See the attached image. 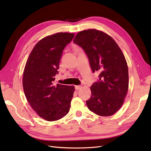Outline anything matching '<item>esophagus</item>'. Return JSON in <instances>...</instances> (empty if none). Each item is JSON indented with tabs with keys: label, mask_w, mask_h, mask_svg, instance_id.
<instances>
[{
	"label": "esophagus",
	"mask_w": 151,
	"mask_h": 151,
	"mask_svg": "<svg viewBox=\"0 0 151 151\" xmlns=\"http://www.w3.org/2000/svg\"><path fill=\"white\" fill-rule=\"evenodd\" d=\"M81 88H82V86H75V89H76V90H77V91L79 90L80 89H81Z\"/></svg>",
	"instance_id": "esophagus-1"
}]
</instances>
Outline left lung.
<instances>
[{
	"label": "left lung",
	"instance_id": "1",
	"mask_svg": "<svg viewBox=\"0 0 151 151\" xmlns=\"http://www.w3.org/2000/svg\"><path fill=\"white\" fill-rule=\"evenodd\" d=\"M74 43L84 50L92 71L99 72V80L91 86L87 106L99 116L113 115L122 106L129 89L124 55L111 36L94 29L79 32Z\"/></svg>",
	"mask_w": 151,
	"mask_h": 151
}]
</instances>
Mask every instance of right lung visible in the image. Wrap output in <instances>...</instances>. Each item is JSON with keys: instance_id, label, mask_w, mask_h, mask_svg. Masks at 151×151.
<instances>
[{"instance_id": "1", "label": "right lung", "mask_w": 151, "mask_h": 151, "mask_svg": "<svg viewBox=\"0 0 151 151\" xmlns=\"http://www.w3.org/2000/svg\"><path fill=\"white\" fill-rule=\"evenodd\" d=\"M74 34L57 33L36 44L27 60L22 78L25 96L34 110L45 120L56 121L69 111L74 86H54L63 50Z\"/></svg>"}]
</instances>
